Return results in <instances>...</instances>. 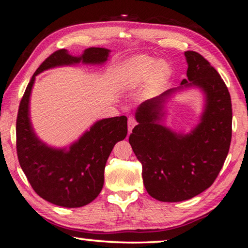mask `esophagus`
<instances>
[{
    "label": "esophagus",
    "instance_id": "1",
    "mask_svg": "<svg viewBox=\"0 0 248 248\" xmlns=\"http://www.w3.org/2000/svg\"><path fill=\"white\" fill-rule=\"evenodd\" d=\"M137 124V122L135 120V117L133 116H129L128 117V121H127V126H128V133L132 132V129L134 128V126Z\"/></svg>",
    "mask_w": 248,
    "mask_h": 248
}]
</instances>
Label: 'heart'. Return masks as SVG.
<instances>
[{
    "label": "heart",
    "instance_id": "1",
    "mask_svg": "<svg viewBox=\"0 0 248 248\" xmlns=\"http://www.w3.org/2000/svg\"><path fill=\"white\" fill-rule=\"evenodd\" d=\"M171 75V67L164 59L149 56H136L125 64L121 74V82L135 86L149 79L153 86H161Z\"/></svg>",
    "mask_w": 248,
    "mask_h": 248
}]
</instances>
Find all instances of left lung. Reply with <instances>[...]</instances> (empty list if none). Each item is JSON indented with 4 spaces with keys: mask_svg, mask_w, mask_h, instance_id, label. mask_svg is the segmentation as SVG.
<instances>
[{
    "mask_svg": "<svg viewBox=\"0 0 248 248\" xmlns=\"http://www.w3.org/2000/svg\"><path fill=\"white\" fill-rule=\"evenodd\" d=\"M186 79L180 87L146 100L135 112L137 124L129 135L133 152L143 166V181L149 196L162 202L189 200L217 179L232 139V103L218 72L196 51H186ZM198 88L204 108L189 133L164 125L165 104L178 92Z\"/></svg>",
    "mask_w": 248,
    "mask_h": 248,
    "instance_id": "8db88e82",
    "label": "left lung"
}]
</instances>
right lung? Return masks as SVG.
Listing matches in <instances>:
<instances>
[{"instance_id":"1","label":"right lung","mask_w":248,"mask_h":248,"mask_svg":"<svg viewBox=\"0 0 248 248\" xmlns=\"http://www.w3.org/2000/svg\"><path fill=\"white\" fill-rule=\"evenodd\" d=\"M111 50L87 48L80 56L60 49L50 55L32 75L24 93L16 121V148L21 168L35 192L50 203L80 208L99 196L104 184V168L113 147L127 135V117L96 121L67 147L57 148L39 139L31 121V94L36 76L48 69L79 63L102 66Z\"/></svg>"}]
</instances>
